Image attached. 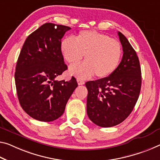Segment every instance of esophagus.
<instances>
[{
    "mask_svg": "<svg viewBox=\"0 0 160 160\" xmlns=\"http://www.w3.org/2000/svg\"><path fill=\"white\" fill-rule=\"evenodd\" d=\"M77 82H78V85H82L85 84L84 81L82 80H80V79H78L77 80Z\"/></svg>",
    "mask_w": 160,
    "mask_h": 160,
    "instance_id": "1",
    "label": "esophagus"
}]
</instances>
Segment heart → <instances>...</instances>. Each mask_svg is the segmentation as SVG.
<instances>
[{
  "label": "heart",
  "instance_id": "b5f03b06",
  "mask_svg": "<svg viewBox=\"0 0 160 160\" xmlns=\"http://www.w3.org/2000/svg\"><path fill=\"white\" fill-rule=\"evenodd\" d=\"M60 50L70 65L79 62L85 55V62L70 68V75L86 79L95 74L105 78L115 72L120 65L122 49L118 40L95 30L81 31L76 38L63 39Z\"/></svg>",
  "mask_w": 160,
  "mask_h": 160
}]
</instances>
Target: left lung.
I'll list each match as a JSON object with an SVG mask.
<instances>
[{
    "label": "left lung",
    "instance_id": "obj_1",
    "mask_svg": "<svg viewBox=\"0 0 160 160\" xmlns=\"http://www.w3.org/2000/svg\"><path fill=\"white\" fill-rule=\"evenodd\" d=\"M118 35L123 50L118 68L108 77L85 83L88 118L102 128L125 120L135 107L141 89L139 58L125 35L120 32Z\"/></svg>",
    "mask_w": 160,
    "mask_h": 160
}]
</instances>
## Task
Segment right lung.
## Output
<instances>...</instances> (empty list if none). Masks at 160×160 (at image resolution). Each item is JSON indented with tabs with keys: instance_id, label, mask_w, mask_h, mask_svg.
<instances>
[{
	"instance_id": "right-lung-1",
	"label": "right lung",
	"mask_w": 160,
	"mask_h": 160,
	"mask_svg": "<svg viewBox=\"0 0 160 160\" xmlns=\"http://www.w3.org/2000/svg\"><path fill=\"white\" fill-rule=\"evenodd\" d=\"M71 28L47 22L28 35L18 59L15 82L22 108L35 120L51 122L64 112L73 91L78 87L74 77L58 81L68 66L60 44Z\"/></svg>"
}]
</instances>
